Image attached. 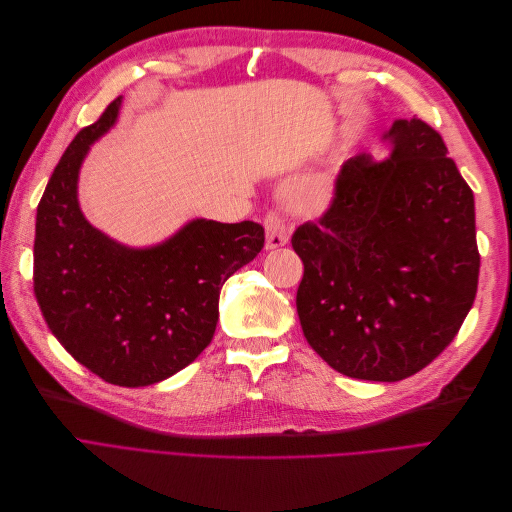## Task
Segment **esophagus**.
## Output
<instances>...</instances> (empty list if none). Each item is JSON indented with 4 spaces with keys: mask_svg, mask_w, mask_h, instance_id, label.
Masks as SVG:
<instances>
[{
    "mask_svg": "<svg viewBox=\"0 0 512 512\" xmlns=\"http://www.w3.org/2000/svg\"><path fill=\"white\" fill-rule=\"evenodd\" d=\"M264 231H266V248L275 250L285 246L289 241V227L285 216L279 210H269L264 214Z\"/></svg>",
    "mask_w": 512,
    "mask_h": 512,
    "instance_id": "34e87169",
    "label": "esophagus"
}]
</instances>
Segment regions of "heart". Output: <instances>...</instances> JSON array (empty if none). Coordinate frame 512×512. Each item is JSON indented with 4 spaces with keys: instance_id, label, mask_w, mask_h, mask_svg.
<instances>
[{
    "instance_id": "heart-1",
    "label": "heart",
    "mask_w": 512,
    "mask_h": 512,
    "mask_svg": "<svg viewBox=\"0 0 512 512\" xmlns=\"http://www.w3.org/2000/svg\"><path fill=\"white\" fill-rule=\"evenodd\" d=\"M310 193H312V185L308 181H302V183L296 185V196L298 198H308Z\"/></svg>"
}]
</instances>
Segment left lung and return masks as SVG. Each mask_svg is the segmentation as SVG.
<instances>
[{
	"instance_id": "obj_1",
	"label": "left lung",
	"mask_w": 512,
	"mask_h": 512,
	"mask_svg": "<svg viewBox=\"0 0 512 512\" xmlns=\"http://www.w3.org/2000/svg\"><path fill=\"white\" fill-rule=\"evenodd\" d=\"M392 156L350 158L319 223L291 246L304 262V337L337 373L400 381L456 337L479 279L475 202L448 148L421 118L396 120Z\"/></svg>"
}]
</instances>
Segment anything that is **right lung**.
<instances>
[{"instance_id": "add662e5", "label": "right lung", "mask_w": 512, "mask_h": 512, "mask_svg": "<svg viewBox=\"0 0 512 512\" xmlns=\"http://www.w3.org/2000/svg\"><path fill=\"white\" fill-rule=\"evenodd\" d=\"M120 97L70 141L37 206L33 289L64 350L120 387L179 373L212 342L223 283L264 246L258 223L198 218L160 246L133 250L87 223L77 181Z\"/></svg>"}]
</instances>
